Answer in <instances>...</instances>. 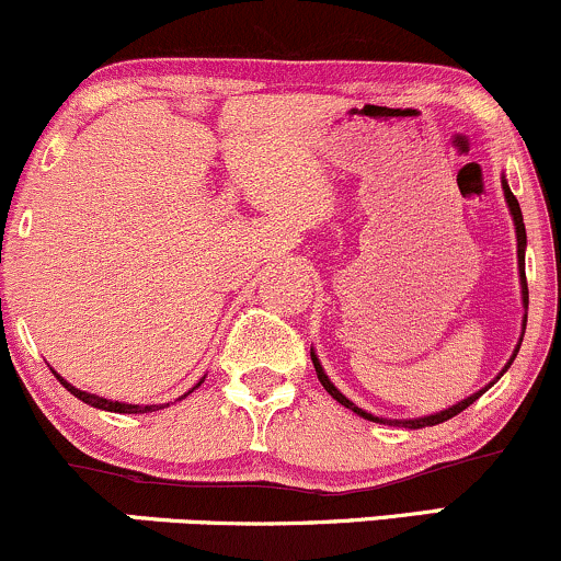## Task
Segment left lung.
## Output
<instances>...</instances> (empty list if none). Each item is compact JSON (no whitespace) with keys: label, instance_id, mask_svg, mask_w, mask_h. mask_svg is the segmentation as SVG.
<instances>
[{"label":"left lung","instance_id":"1","mask_svg":"<svg viewBox=\"0 0 561 561\" xmlns=\"http://www.w3.org/2000/svg\"><path fill=\"white\" fill-rule=\"evenodd\" d=\"M501 190H504V197H506V205H508V214H512V221H514V234H517V268H519V289H523V308H525V313H523V332H519V343H517V347H514V353H512V356H508V362H506L504 369H501V375L495 377L491 385H485V388H482V390L472 392V396H467L465 401H459V403L448 405V409H443V411H435V414H427V416H414V420H390V416H375V414H371V411H364V409H358V405L353 403L351 398H345L343 392H340L337 388H334V382H332L330 377H327L324 366H321V362H319L317 351H313V347H311V362H313V369H317V377H319V382L324 385V390L330 392V396H332L334 401H337L340 405H345V409H351L353 414L364 416V420H369V422H377V424H390V427H409V430H422V427H433V424L448 422L450 416L461 414V411H465L467 405H472V403L478 401V398L482 396V392H485L488 388H493V385L499 382L501 377H504V371L508 369V366H512L514 358H517V353H519V345H523V337H525V327H527V279H525V248H527V234H525L523 210H519V203H517V197H514V195H512V190H508V182H506V176H501Z\"/></svg>","mask_w":561,"mask_h":561}]
</instances>
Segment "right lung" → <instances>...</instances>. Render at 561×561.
<instances>
[{
  "label": "right lung",
  "mask_w": 561,
  "mask_h": 561,
  "mask_svg": "<svg viewBox=\"0 0 561 561\" xmlns=\"http://www.w3.org/2000/svg\"><path fill=\"white\" fill-rule=\"evenodd\" d=\"M57 379H60V385L66 390H70L73 392L76 398H79V401H83V403H89V405H94V409H102V411H115V414H150V411H158V409H165V405L169 403H156V405H137V403H121V401H111V398H100V396H94V392H87V390H79V388H73V385L68 382V379H62L60 375H57ZM205 382V377L199 379V382L195 385V388H199V385ZM192 388V390H195ZM190 390V392H192ZM190 392H184V396H190ZM182 396V398H184ZM182 398H176V401H182Z\"/></svg>",
  "instance_id": "right-lung-1"
}]
</instances>
